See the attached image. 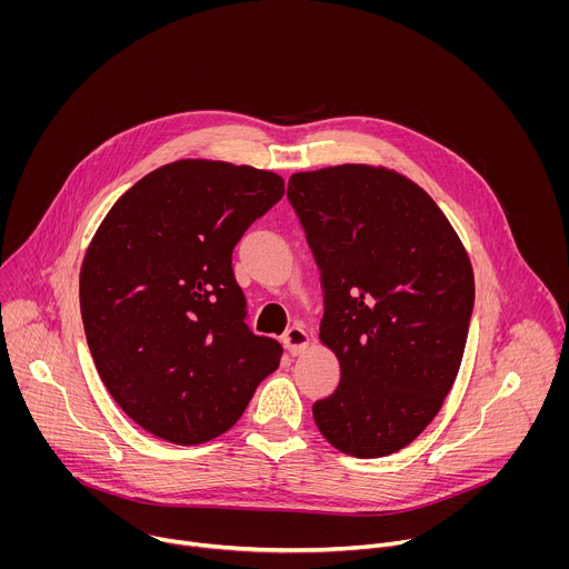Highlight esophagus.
Returning a JSON list of instances; mask_svg holds the SVG:
<instances>
[{
	"label": "esophagus",
	"mask_w": 569,
	"mask_h": 569,
	"mask_svg": "<svg viewBox=\"0 0 569 569\" xmlns=\"http://www.w3.org/2000/svg\"><path fill=\"white\" fill-rule=\"evenodd\" d=\"M283 345L288 349L290 356H299L306 351V347L310 345V336L303 331V327H299V323H295V327H290L286 333H283Z\"/></svg>",
	"instance_id": "34e87169"
}]
</instances>
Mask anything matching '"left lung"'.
Returning <instances> with one entry per match:
<instances>
[{
    "label": "left lung",
    "instance_id": "left-lung-1",
    "mask_svg": "<svg viewBox=\"0 0 569 569\" xmlns=\"http://www.w3.org/2000/svg\"><path fill=\"white\" fill-rule=\"evenodd\" d=\"M288 200L321 272L319 340L342 371L312 405L315 423L345 455L398 452L457 378L475 303L470 259L437 202L382 167L295 173Z\"/></svg>",
    "mask_w": 569,
    "mask_h": 569
}]
</instances>
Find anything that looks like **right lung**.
<instances>
[{
    "label": "right lung",
    "mask_w": 569,
    "mask_h": 569,
    "mask_svg": "<svg viewBox=\"0 0 569 569\" xmlns=\"http://www.w3.org/2000/svg\"><path fill=\"white\" fill-rule=\"evenodd\" d=\"M277 173L180 159L128 189L80 268V315L97 371L146 432L196 446L227 432L281 345L246 323L231 252L283 198Z\"/></svg>",
    "instance_id": "1"
}]
</instances>
